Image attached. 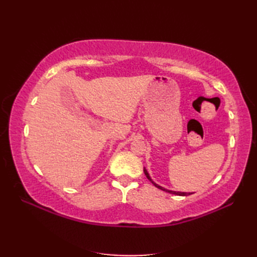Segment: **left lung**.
Returning a JSON list of instances; mask_svg holds the SVG:
<instances>
[{
  "instance_id": "8db88e82",
  "label": "left lung",
  "mask_w": 257,
  "mask_h": 257,
  "mask_svg": "<svg viewBox=\"0 0 257 257\" xmlns=\"http://www.w3.org/2000/svg\"><path fill=\"white\" fill-rule=\"evenodd\" d=\"M144 172H145V174H146V177L148 178V180L149 181H151V183L155 185V187H157L158 189H160V190H163V191H166V192H169V193H171V194H176V195H181V196H185V195H190V194H192L191 192H177V191H171V190H167V189H165V188H162L161 185H159V184H157V183H155L154 181H152V179L150 178V176H149V173H148V171L146 170V169H144Z\"/></svg>"
}]
</instances>
